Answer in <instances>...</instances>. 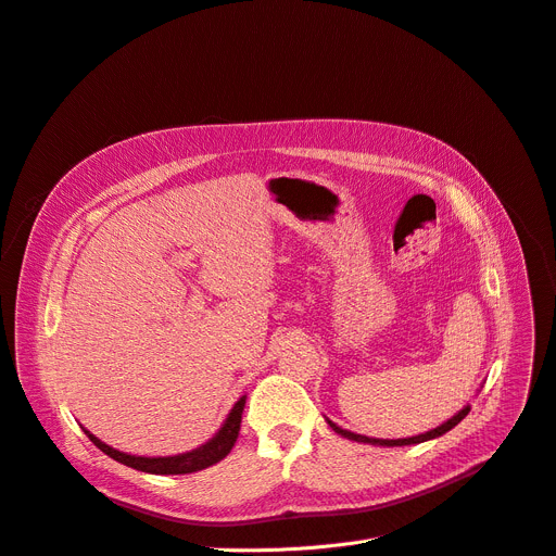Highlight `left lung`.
<instances>
[{
    "mask_svg": "<svg viewBox=\"0 0 556 556\" xmlns=\"http://www.w3.org/2000/svg\"><path fill=\"white\" fill-rule=\"evenodd\" d=\"M468 412H470V406H464L462 412H458L456 416H452V418H450L447 422H443L441 427H437V429H429V431H425V433H418V437H412V439H397V441L361 437V433H354V431H348V429H343V427H338V425H336V422H331L329 418H327V425L338 433V437L350 439V441H356V443H370V445H383V447H402V445H416V443H425V441H431V439H439V437H443L445 431L454 429L458 422H462V420L468 416Z\"/></svg>",
    "mask_w": 556,
    "mask_h": 556,
    "instance_id": "1",
    "label": "left lung"
}]
</instances>
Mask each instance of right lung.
Masks as SVG:
<instances>
[{
	"label": "right lung",
	"mask_w": 556,
	"mask_h": 556,
	"mask_svg": "<svg viewBox=\"0 0 556 556\" xmlns=\"http://www.w3.org/2000/svg\"><path fill=\"white\" fill-rule=\"evenodd\" d=\"M243 408H245V395L233 404V408L229 412L225 425L218 429V433H215V437L208 443L200 445L198 450L177 454V456H134V454L113 450L111 445L102 443L86 427H84V433L104 454L115 458L117 464H125V466H129L134 470L152 472V475H188V472H198V470H204V468H208L213 464L223 462V458L231 452V447H233V443L238 439V431H240V418H243Z\"/></svg>",
	"instance_id": "obj_1"
}]
</instances>
